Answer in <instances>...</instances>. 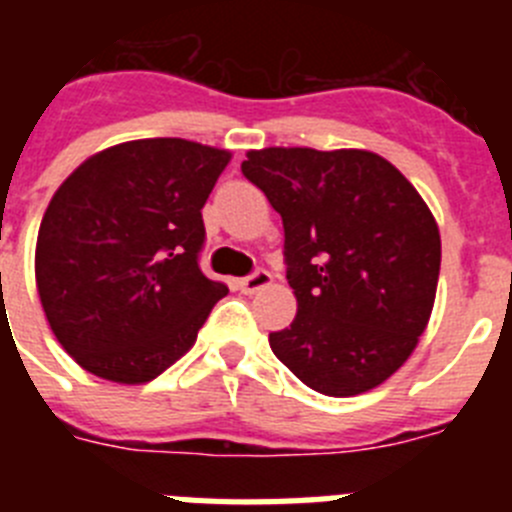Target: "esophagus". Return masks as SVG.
Masks as SVG:
<instances>
[{"instance_id": "obj_1", "label": "esophagus", "mask_w": 512, "mask_h": 512, "mask_svg": "<svg viewBox=\"0 0 512 512\" xmlns=\"http://www.w3.org/2000/svg\"><path fill=\"white\" fill-rule=\"evenodd\" d=\"M269 284H271V274L266 269L253 271L251 277L238 279V287H241L243 295H256V292H261V289L269 287Z\"/></svg>"}]
</instances>
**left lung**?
Instances as JSON below:
<instances>
[{
  "label": "left lung",
  "mask_w": 512,
  "mask_h": 512,
  "mask_svg": "<svg viewBox=\"0 0 512 512\" xmlns=\"http://www.w3.org/2000/svg\"><path fill=\"white\" fill-rule=\"evenodd\" d=\"M243 176L282 215L292 325L269 333L310 390L354 397L392 377L431 320L441 235L418 189L361 148L248 151Z\"/></svg>",
  "instance_id": "left-lung-1"
}]
</instances>
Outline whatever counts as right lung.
Wrapping results in <instances>:
<instances>
[{"label":"right lung","mask_w":512,"mask_h":512,"mask_svg":"<svg viewBox=\"0 0 512 512\" xmlns=\"http://www.w3.org/2000/svg\"><path fill=\"white\" fill-rule=\"evenodd\" d=\"M233 153L184 138L117 143L56 189L35 243L40 305L63 351L117 384L156 379L228 295L207 279L202 207Z\"/></svg>","instance_id":"add662e5"}]
</instances>
